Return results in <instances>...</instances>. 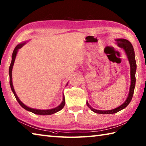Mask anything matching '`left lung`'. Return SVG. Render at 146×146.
<instances>
[{
  "mask_svg": "<svg viewBox=\"0 0 146 146\" xmlns=\"http://www.w3.org/2000/svg\"><path fill=\"white\" fill-rule=\"evenodd\" d=\"M116 44L118 46H119L120 48L123 49V50L125 51L127 56L128 60L130 63V66H131V86H130L129 89V94L126 100L125 101L124 103L122 105H121L120 106L116 108H114L112 110H96L95 108H93L90 105H89L88 102H86V105L87 106L90 108V109L94 111V112L97 113H100V114H112L117 113L120 110L125 108L127 105L129 104L130 102H131L133 94H134V88L135 86V71H136V68H137V65H136V61L135 59V52L134 50V48L131 43L128 40L125 39H115Z\"/></svg>",
  "mask_w": 146,
  "mask_h": 146,
  "instance_id": "1",
  "label": "left lung"
}]
</instances>
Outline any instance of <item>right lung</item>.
Masks as SVG:
<instances>
[{"label":"right lung","mask_w":146,"mask_h":146,"mask_svg":"<svg viewBox=\"0 0 146 146\" xmlns=\"http://www.w3.org/2000/svg\"><path fill=\"white\" fill-rule=\"evenodd\" d=\"M26 44V42H23V43H20V44H19L18 45H17L15 46V49H14V51L12 52V61H11V63L10 66H9V78H10V80H9V82H10V86H11V88L12 92H13V94L15 96V98H16V100H17L18 103L20 104L21 106L24 108V109L27 110V111H31V112L35 113V114H38V115H51V114H53L56 112H58V111L61 110L62 108H63L64 106L65 105V99H64V95H63V101H62L61 104L58 106L57 107H56L54 108H52V109H49V110H39V109H35V108H30L29 107L26 106V105H24L23 102H22L20 100L19 98H18L17 95L15 94V92L14 90V86H13V84H12V68H13L14 66V61H15V57H16V55L17 53V51H18V49H19L20 48H21L23 46ZM68 83L66 84V85H68Z\"/></svg>","instance_id":"right-lung-1"}]
</instances>
